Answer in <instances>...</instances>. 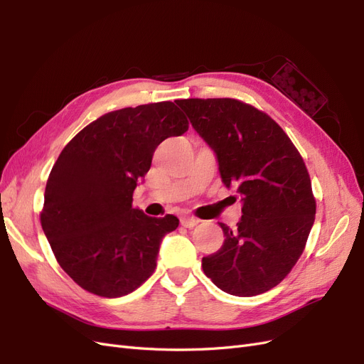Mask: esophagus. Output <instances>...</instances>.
I'll return each instance as SVG.
<instances>
[{
    "label": "esophagus",
    "instance_id": "esophagus-1",
    "mask_svg": "<svg viewBox=\"0 0 364 364\" xmlns=\"http://www.w3.org/2000/svg\"><path fill=\"white\" fill-rule=\"evenodd\" d=\"M199 223H200V220L199 218H194V217H182L181 218V225L183 228H188V229L196 228Z\"/></svg>",
    "mask_w": 364,
    "mask_h": 364
}]
</instances>
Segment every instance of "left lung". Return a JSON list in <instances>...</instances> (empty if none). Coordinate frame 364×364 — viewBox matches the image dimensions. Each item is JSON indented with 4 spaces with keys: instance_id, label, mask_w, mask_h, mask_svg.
<instances>
[{
    "instance_id": "1",
    "label": "left lung",
    "mask_w": 364,
    "mask_h": 364,
    "mask_svg": "<svg viewBox=\"0 0 364 364\" xmlns=\"http://www.w3.org/2000/svg\"><path fill=\"white\" fill-rule=\"evenodd\" d=\"M215 153L226 188L241 199L237 229L220 223L223 246L203 257L208 278L234 296H255L278 285L302 255L314 223L310 174L290 138L274 121L234 98L176 102Z\"/></svg>"
}]
</instances>
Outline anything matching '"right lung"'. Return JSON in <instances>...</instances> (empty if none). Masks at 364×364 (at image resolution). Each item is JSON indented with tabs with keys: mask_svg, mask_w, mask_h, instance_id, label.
<instances>
[{
	"mask_svg": "<svg viewBox=\"0 0 364 364\" xmlns=\"http://www.w3.org/2000/svg\"><path fill=\"white\" fill-rule=\"evenodd\" d=\"M186 130L188 119L174 103L141 105L97 118L62 150L41 225L60 267L82 289L119 297L155 270L162 238L179 218L149 217L132 206V196L156 147Z\"/></svg>",
	"mask_w": 364,
	"mask_h": 364,
	"instance_id": "add662e5",
	"label": "right lung"
}]
</instances>
